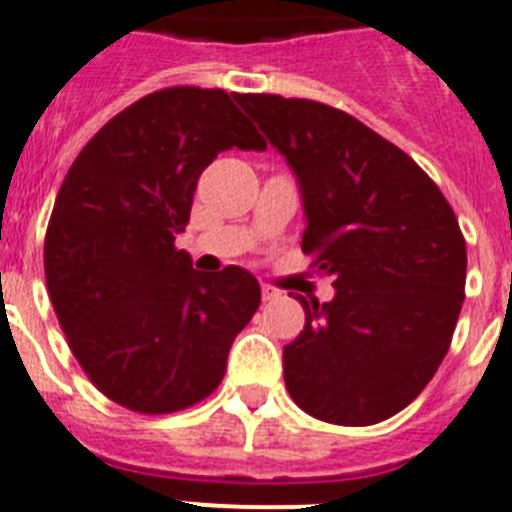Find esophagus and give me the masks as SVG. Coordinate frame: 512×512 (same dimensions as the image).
Returning <instances> with one entry per match:
<instances>
[{"instance_id": "1", "label": "esophagus", "mask_w": 512, "mask_h": 512, "mask_svg": "<svg viewBox=\"0 0 512 512\" xmlns=\"http://www.w3.org/2000/svg\"><path fill=\"white\" fill-rule=\"evenodd\" d=\"M261 297H264V302H271V300H279L282 292H279L277 287H271V284H261Z\"/></svg>"}]
</instances>
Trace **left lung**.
Listing matches in <instances>:
<instances>
[{"label":"left lung","mask_w":512,"mask_h":512,"mask_svg":"<svg viewBox=\"0 0 512 512\" xmlns=\"http://www.w3.org/2000/svg\"><path fill=\"white\" fill-rule=\"evenodd\" d=\"M295 171L302 251L333 277L330 302L305 300L284 346V384L312 418L374 425L423 392L451 346L467 282L454 210L405 151L348 112L312 99L238 94Z\"/></svg>","instance_id":"obj_1"}]
</instances>
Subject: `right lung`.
<instances>
[{
    "label": "right lung",
    "instance_id": "obj_1",
    "mask_svg": "<svg viewBox=\"0 0 512 512\" xmlns=\"http://www.w3.org/2000/svg\"><path fill=\"white\" fill-rule=\"evenodd\" d=\"M266 143L223 89L169 87L81 148L45 233V284L76 361L122 408L166 415L223 382L261 287L241 266L192 269L174 246L202 171Z\"/></svg>",
    "mask_w": 512,
    "mask_h": 512
}]
</instances>
